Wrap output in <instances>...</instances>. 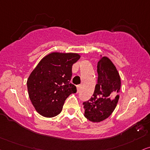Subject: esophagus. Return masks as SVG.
<instances>
[{
    "label": "esophagus",
    "instance_id": "obj_1",
    "mask_svg": "<svg viewBox=\"0 0 150 150\" xmlns=\"http://www.w3.org/2000/svg\"><path fill=\"white\" fill-rule=\"evenodd\" d=\"M77 93L79 92V91H80V85H77Z\"/></svg>",
    "mask_w": 150,
    "mask_h": 150
}]
</instances>
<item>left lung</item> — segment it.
Here are the masks:
<instances>
[{"instance_id":"obj_1","label":"left lung","mask_w":150,"mask_h":150,"mask_svg":"<svg viewBox=\"0 0 150 150\" xmlns=\"http://www.w3.org/2000/svg\"><path fill=\"white\" fill-rule=\"evenodd\" d=\"M98 84L93 97L83 102L84 116L88 120L99 122L105 120L114 111L119 100L120 77L115 66L107 57L98 62Z\"/></svg>"}]
</instances>
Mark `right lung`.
<instances>
[{"label": "right lung", "mask_w": 150, "mask_h": 150, "mask_svg": "<svg viewBox=\"0 0 150 150\" xmlns=\"http://www.w3.org/2000/svg\"><path fill=\"white\" fill-rule=\"evenodd\" d=\"M80 58L77 53L52 52L43 57L27 81L30 99L39 114L52 117L61 113L64 102L77 92L70 83L72 66Z\"/></svg>", "instance_id": "add662e5"}]
</instances>
